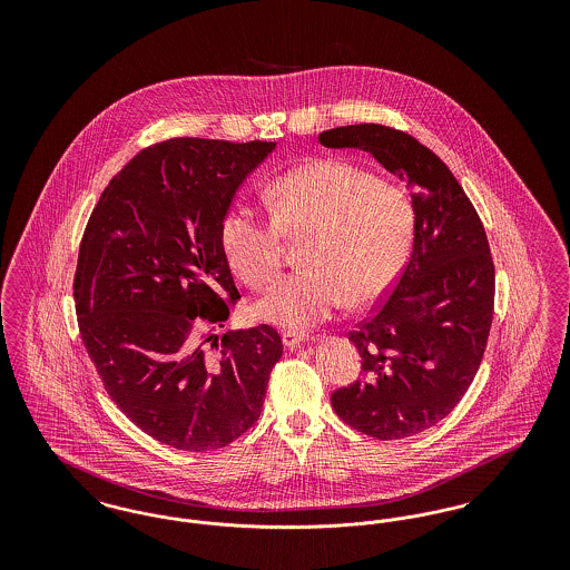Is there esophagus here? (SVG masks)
I'll list each match as a JSON object with an SVG mask.
<instances>
[{"instance_id":"obj_1","label":"esophagus","mask_w":570,"mask_h":570,"mask_svg":"<svg viewBox=\"0 0 570 570\" xmlns=\"http://www.w3.org/2000/svg\"><path fill=\"white\" fill-rule=\"evenodd\" d=\"M282 342H284L286 348L293 351V348H297V346L307 342V335H305V333H298V331H284V333H282Z\"/></svg>"}]
</instances>
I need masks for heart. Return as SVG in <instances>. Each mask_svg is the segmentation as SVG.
Instances as JSON below:
<instances>
[{
	"label": "heart",
	"mask_w": 570,
	"mask_h": 570,
	"mask_svg": "<svg viewBox=\"0 0 570 570\" xmlns=\"http://www.w3.org/2000/svg\"><path fill=\"white\" fill-rule=\"evenodd\" d=\"M273 219L235 205L222 217L219 237L233 272L252 288L272 282L284 239L301 245V272L279 279L256 303L265 323L303 331L331 318L348 301L382 297L406 263L414 205L402 186L376 173L325 158L277 177L267 190Z\"/></svg>",
	"instance_id": "obj_1"
}]
</instances>
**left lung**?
Masks as SVG:
<instances>
[{
    "mask_svg": "<svg viewBox=\"0 0 570 570\" xmlns=\"http://www.w3.org/2000/svg\"><path fill=\"white\" fill-rule=\"evenodd\" d=\"M372 154L412 188L414 244L389 298L348 340L363 379L331 395L363 434L400 440L434 428L479 372L493 318L495 272L481 217L449 166L416 138L379 124L318 136Z\"/></svg>",
    "mask_w": 570,
    "mask_h": 570,
    "instance_id": "left-lung-1",
    "label": "left lung"
}]
</instances>
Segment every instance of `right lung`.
<instances>
[{
	"label": "right lung",
	"mask_w": 570,
	"mask_h": 570,
	"mask_svg": "<svg viewBox=\"0 0 570 570\" xmlns=\"http://www.w3.org/2000/svg\"><path fill=\"white\" fill-rule=\"evenodd\" d=\"M275 142L170 138L136 154L87 222L75 275L82 344L110 400L179 451H216L261 416L282 340L228 331L242 297L222 217Z\"/></svg>",
	"instance_id": "obj_1"
}]
</instances>
